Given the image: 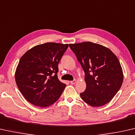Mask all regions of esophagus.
I'll use <instances>...</instances> for the list:
<instances>
[{"label": "esophagus", "instance_id": "obj_1", "mask_svg": "<svg viewBox=\"0 0 135 135\" xmlns=\"http://www.w3.org/2000/svg\"><path fill=\"white\" fill-rule=\"evenodd\" d=\"M76 79H74V80L73 81H70V84H75L76 83Z\"/></svg>", "mask_w": 135, "mask_h": 135}]
</instances>
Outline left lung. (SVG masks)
Segmentation results:
<instances>
[{"label":"left lung","instance_id":"left-lung-1","mask_svg":"<svg viewBox=\"0 0 135 135\" xmlns=\"http://www.w3.org/2000/svg\"><path fill=\"white\" fill-rule=\"evenodd\" d=\"M85 73L83 100L94 107L105 105L120 89L123 70L117 56L108 48L90 42L69 44Z\"/></svg>","mask_w":135,"mask_h":135}]
</instances>
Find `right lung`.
I'll list each match as a JSON object with an SVG mask.
<instances>
[{
    "instance_id": "add662e5",
    "label": "right lung",
    "mask_w": 135,
    "mask_h": 135,
    "mask_svg": "<svg viewBox=\"0 0 135 135\" xmlns=\"http://www.w3.org/2000/svg\"><path fill=\"white\" fill-rule=\"evenodd\" d=\"M68 44L47 42L27 51L20 60L15 81L28 102L47 107L56 102L66 87L57 76L58 65Z\"/></svg>"
}]
</instances>
